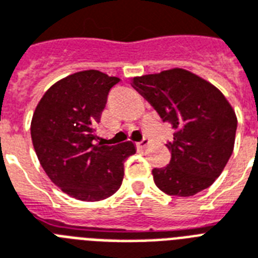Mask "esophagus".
<instances>
[{
  "label": "esophagus",
  "instance_id": "obj_1",
  "mask_svg": "<svg viewBox=\"0 0 258 258\" xmlns=\"http://www.w3.org/2000/svg\"><path fill=\"white\" fill-rule=\"evenodd\" d=\"M149 144H150L149 139H144L141 142H137V146H139L140 149H145L146 146L149 145Z\"/></svg>",
  "mask_w": 258,
  "mask_h": 258
}]
</instances>
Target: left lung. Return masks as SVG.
<instances>
[{"instance_id":"obj_1","label":"left lung","mask_w":258,"mask_h":258,"mask_svg":"<svg viewBox=\"0 0 258 258\" xmlns=\"http://www.w3.org/2000/svg\"><path fill=\"white\" fill-rule=\"evenodd\" d=\"M132 86L174 131L166 144L170 162L152 170L154 184L178 197L211 186L233 153L237 117L229 101L211 82L181 68L133 77Z\"/></svg>"}]
</instances>
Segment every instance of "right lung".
<instances>
[{
    "label": "right lung",
    "mask_w": 258,
    "mask_h": 258,
    "mask_svg": "<svg viewBox=\"0 0 258 258\" xmlns=\"http://www.w3.org/2000/svg\"><path fill=\"white\" fill-rule=\"evenodd\" d=\"M118 82L102 72H77L51 85L33 113L30 135L41 166L53 184L81 201L114 195L122 184L123 162L136 153L132 141L96 144V125Z\"/></svg>",
    "instance_id": "add662e5"
}]
</instances>
